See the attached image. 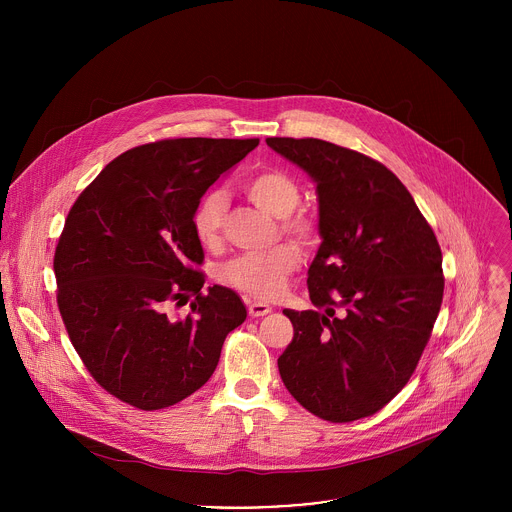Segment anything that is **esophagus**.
I'll return each mask as SVG.
<instances>
[{
  "label": "esophagus",
  "mask_w": 512,
  "mask_h": 512,
  "mask_svg": "<svg viewBox=\"0 0 512 512\" xmlns=\"http://www.w3.org/2000/svg\"><path fill=\"white\" fill-rule=\"evenodd\" d=\"M247 308H249V316H253V318L271 314V306L263 304V302H247Z\"/></svg>",
  "instance_id": "34e87169"
}]
</instances>
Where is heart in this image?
Instances as JSON below:
<instances>
[{
	"label": "heart",
	"instance_id": "1",
	"mask_svg": "<svg viewBox=\"0 0 512 512\" xmlns=\"http://www.w3.org/2000/svg\"><path fill=\"white\" fill-rule=\"evenodd\" d=\"M245 194L265 212L283 218L281 231L298 243H310L314 223L306 216H289L300 204L298 182L281 170H261L243 184ZM227 212V194L212 188L200 196L192 212V231L206 249H218L223 243V225ZM302 257L294 245H277L265 253H247L223 267V281L257 300L279 298L289 277L300 267Z\"/></svg>",
	"mask_w": 512,
	"mask_h": 512
}]
</instances>
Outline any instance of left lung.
<instances>
[{
  "instance_id": "obj_1",
  "label": "left lung",
  "mask_w": 512,
  "mask_h": 512,
  "mask_svg": "<svg viewBox=\"0 0 512 512\" xmlns=\"http://www.w3.org/2000/svg\"><path fill=\"white\" fill-rule=\"evenodd\" d=\"M316 184L322 243L308 269L318 310H283L294 340L277 358L310 413L354 421L383 409L413 375L444 298L442 249L401 180L324 139L267 137Z\"/></svg>"
}]
</instances>
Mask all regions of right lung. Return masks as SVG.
Here are the masks:
<instances>
[{
	"label": "right lung",
	"mask_w": 512,
	"mask_h": 512,
	"mask_svg": "<svg viewBox=\"0 0 512 512\" xmlns=\"http://www.w3.org/2000/svg\"><path fill=\"white\" fill-rule=\"evenodd\" d=\"M257 145L210 137L145 143L107 164L72 204L54 253L58 310L87 371L117 399L143 411L186 399L245 322L233 289L212 285L202 294L192 212ZM188 301V317L167 314L170 303Z\"/></svg>",
	"instance_id": "1"
}]
</instances>
